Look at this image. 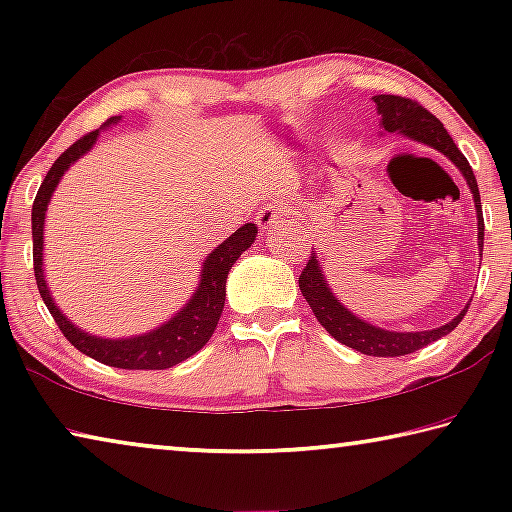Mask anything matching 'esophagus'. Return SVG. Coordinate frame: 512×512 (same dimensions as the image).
<instances>
[{"label":"esophagus","mask_w":512,"mask_h":512,"mask_svg":"<svg viewBox=\"0 0 512 512\" xmlns=\"http://www.w3.org/2000/svg\"><path fill=\"white\" fill-rule=\"evenodd\" d=\"M291 219V210L287 205L277 203V205H266L257 212V225L262 230L268 228H280V225H287Z\"/></svg>","instance_id":"obj_1"}]
</instances>
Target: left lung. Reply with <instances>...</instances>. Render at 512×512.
Instances as JSON below:
<instances>
[{
    "label": "left lung",
    "instance_id": "8db88e82",
    "mask_svg": "<svg viewBox=\"0 0 512 512\" xmlns=\"http://www.w3.org/2000/svg\"><path fill=\"white\" fill-rule=\"evenodd\" d=\"M372 101H375L377 112L381 115V128H384L386 133H400L413 142H422L431 146V149L440 151L445 158L452 160L458 167V171L463 173L465 183L470 187L472 198H474L476 225H479L476 237H479V250L483 253L485 225H483V212H481L479 185H476L470 162H467L465 155L458 151V146L445 131V126L440 124V121L433 117L427 108H422L420 103H415L411 99L395 97V94H377V97H372ZM298 284H300L302 296H305L311 311H314V316L318 318V323L323 325L339 343L348 345V348L357 350L361 354H370V357H402V354H411L415 350L424 348V345L443 339V336H447L458 323H461L467 307H470L465 305L461 314L449 320V323L433 329H424V332H393V329L377 327L368 323V320L354 316L352 311L334 296L323 275V266L318 264L316 250H311V257L307 266L302 268Z\"/></svg>",
    "mask_w": 512,
    "mask_h": 512
}]
</instances>
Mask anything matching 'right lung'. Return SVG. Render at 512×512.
I'll return each mask as SVG.
<instances>
[{
  "mask_svg": "<svg viewBox=\"0 0 512 512\" xmlns=\"http://www.w3.org/2000/svg\"><path fill=\"white\" fill-rule=\"evenodd\" d=\"M119 119L121 117L108 119L103 128L117 124ZM99 133L101 131H92L88 135H83L79 142H74L54 164H51L49 173L38 189L36 201H33V271H36L38 291L42 300H45L49 314L54 316L56 325L60 327V332L65 334V339L72 343L76 350L88 354L94 361L124 370L171 368L176 366V363L192 357V354H196L212 339L216 323H219V318L223 314L225 280H228L230 268L241 257V253L255 244L257 225H241L237 232H232L223 244L216 246L212 253L205 257L201 268V282H198L192 298H189L187 305L180 309L176 316H171L167 323H162L160 327H155L146 334L128 336V339H103V336L88 334L85 329L76 327L72 320L56 307L54 298H51L45 271H42V264H45L42 262V250H45V216L51 196H54L63 173L72 167L76 160H81V155L92 149Z\"/></svg>",
  "mask_w": 512,
  "mask_h": 512,
  "instance_id": "obj_1",
  "label": "right lung"
}]
</instances>
